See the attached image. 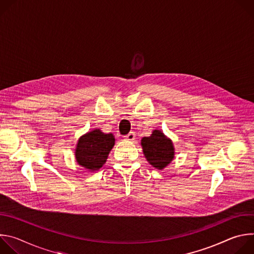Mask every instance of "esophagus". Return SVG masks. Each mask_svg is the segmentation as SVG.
Returning a JSON list of instances; mask_svg holds the SVG:
<instances>
[{
  "label": "esophagus",
  "instance_id": "esophagus-1",
  "mask_svg": "<svg viewBox=\"0 0 254 254\" xmlns=\"http://www.w3.org/2000/svg\"><path fill=\"white\" fill-rule=\"evenodd\" d=\"M135 138V133L133 131H130L129 133H127V135H125V139L126 140H133Z\"/></svg>",
  "mask_w": 254,
  "mask_h": 254
}]
</instances>
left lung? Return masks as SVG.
I'll use <instances>...</instances> for the list:
<instances>
[{
    "mask_svg": "<svg viewBox=\"0 0 254 254\" xmlns=\"http://www.w3.org/2000/svg\"><path fill=\"white\" fill-rule=\"evenodd\" d=\"M140 143L144 157L154 168L162 170L174 159L172 140L159 129H155L150 136L142 137Z\"/></svg>",
    "mask_w": 254,
    "mask_h": 254,
    "instance_id": "left-lung-1",
    "label": "left lung"
}]
</instances>
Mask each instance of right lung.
Segmentation results:
<instances>
[{
	"label": "right lung",
	"instance_id": "obj_1",
	"mask_svg": "<svg viewBox=\"0 0 254 254\" xmlns=\"http://www.w3.org/2000/svg\"><path fill=\"white\" fill-rule=\"evenodd\" d=\"M115 140L113 133H104L98 128L83 134L75 149L76 162L87 170H99L114 148Z\"/></svg>",
	"mask_w": 254,
	"mask_h": 254
}]
</instances>
